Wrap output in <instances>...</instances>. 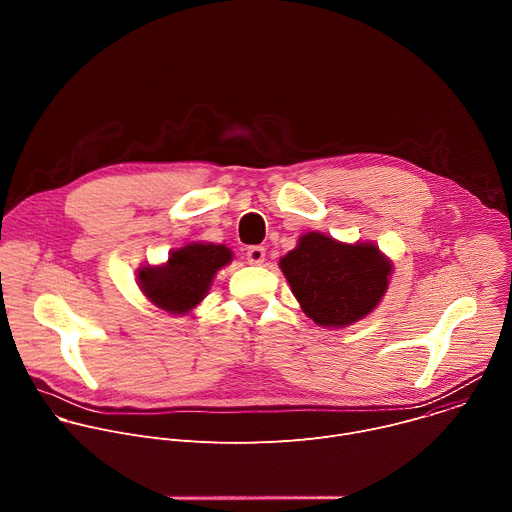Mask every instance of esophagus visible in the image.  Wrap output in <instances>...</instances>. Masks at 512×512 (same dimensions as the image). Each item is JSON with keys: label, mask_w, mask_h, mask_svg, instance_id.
I'll return each mask as SVG.
<instances>
[{"label": "esophagus", "mask_w": 512, "mask_h": 512, "mask_svg": "<svg viewBox=\"0 0 512 512\" xmlns=\"http://www.w3.org/2000/svg\"><path fill=\"white\" fill-rule=\"evenodd\" d=\"M247 261L251 265H261L265 261V249L263 247H249L247 251Z\"/></svg>", "instance_id": "34e87169"}]
</instances>
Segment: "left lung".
<instances>
[{
	"label": "left lung",
	"mask_w": 512,
	"mask_h": 512,
	"mask_svg": "<svg viewBox=\"0 0 512 512\" xmlns=\"http://www.w3.org/2000/svg\"><path fill=\"white\" fill-rule=\"evenodd\" d=\"M279 269L308 318L324 328H346L381 304L393 261L371 241L342 243L310 231L279 259Z\"/></svg>",
	"instance_id": "obj_1"
}]
</instances>
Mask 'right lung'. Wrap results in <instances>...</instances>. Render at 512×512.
Here are the masks:
<instances>
[{"label": "right lung", "instance_id": "1", "mask_svg": "<svg viewBox=\"0 0 512 512\" xmlns=\"http://www.w3.org/2000/svg\"><path fill=\"white\" fill-rule=\"evenodd\" d=\"M231 261L233 251L227 245L192 241L172 249L162 265L139 267L135 277L152 306L172 316H188L206 298L216 273Z\"/></svg>", "mask_w": 512, "mask_h": 512}]
</instances>
